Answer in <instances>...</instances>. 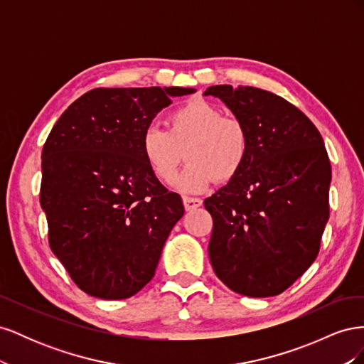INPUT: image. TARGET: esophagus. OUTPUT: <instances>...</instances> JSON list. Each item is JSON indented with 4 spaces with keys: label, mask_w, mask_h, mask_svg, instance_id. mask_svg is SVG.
<instances>
[{
    "label": "esophagus",
    "mask_w": 364,
    "mask_h": 364,
    "mask_svg": "<svg viewBox=\"0 0 364 364\" xmlns=\"http://www.w3.org/2000/svg\"><path fill=\"white\" fill-rule=\"evenodd\" d=\"M202 199H199V197H188L185 196L183 197V205H185V209L186 211H193V209L202 206Z\"/></svg>",
    "instance_id": "34e87169"
}]
</instances>
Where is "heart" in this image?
Masks as SVG:
<instances>
[{
  "mask_svg": "<svg viewBox=\"0 0 364 364\" xmlns=\"http://www.w3.org/2000/svg\"><path fill=\"white\" fill-rule=\"evenodd\" d=\"M141 151L164 183L173 182L185 155L188 165L176 185L183 193H199L213 181L225 183L235 178L247 161L250 135L243 121L197 98L174 109L167 118V130L147 127Z\"/></svg>",
  "mask_w": 364,
  "mask_h": 364,
  "instance_id": "1",
  "label": "heart"
}]
</instances>
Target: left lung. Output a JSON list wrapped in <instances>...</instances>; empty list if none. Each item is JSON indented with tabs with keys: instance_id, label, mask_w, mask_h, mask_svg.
Instances as JSON below:
<instances>
[{
	"instance_id": "obj_1",
	"label": "left lung",
	"mask_w": 364,
	"mask_h": 364,
	"mask_svg": "<svg viewBox=\"0 0 364 364\" xmlns=\"http://www.w3.org/2000/svg\"><path fill=\"white\" fill-rule=\"evenodd\" d=\"M250 135L245 167L205 200L217 278L250 297L277 296L316 259L329 217L331 164L316 126L285 98L253 86H209Z\"/></svg>"
}]
</instances>
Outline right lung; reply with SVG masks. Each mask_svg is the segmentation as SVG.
<instances>
[{"label": "right lung", "mask_w": 364, "mask_h": 364, "mask_svg": "<svg viewBox=\"0 0 364 364\" xmlns=\"http://www.w3.org/2000/svg\"><path fill=\"white\" fill-rule=\"evenodd\" d=\"M193 87H97L51 129L42 149L41 206L48 243L77 287L127 299L155 277L165 240L183 215L142 156L144 130Z\"/></svg>", "instance_id": "right-lung-1"}]
</instances>
